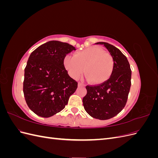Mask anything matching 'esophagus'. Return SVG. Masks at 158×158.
Returning a JSON list of instances; mask_svg holds the SVG:
<instances>
[{
  "mask_svg": "<svg viewBox=\"0 0 158 158\" xmlns=\"http://www.w3.org/2000/svg\"><path fill=\"white\" fill-rule=\"evenodd\" d=\"M78 86H84V84H82V82H78Z\"/></svg>",
  "mask_w": 158,
  "mask_h": 158,
  "instance_id": "obj_1",
  "label": "esophagus"
}]
</instances>
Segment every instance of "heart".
<instances>
[{
	"label": "heart",
	"instance_id": "1",
	"mask_svg": "<svg viewBox=\"0 0 158 158\" xmlns=\"http://www.w3.org/2000/svg\"><path fill=\"white\" fill-rule=\"evenodd\" d=\"M64 65L72 78H78L84 70L89 82L99 84L106 82L111 76L114 60L109 52L92 46L77 51L74 56L66 55Z\"/></svg>",
	"mask_w": 158,
	"mask_h": 158
}]
</instances>
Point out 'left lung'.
Returning a JSON list of instances; mask_svg holds the SVG:
<instances>
[{
  "label": "left lung",
  "instance_id": "left-lung-1",
  "mask_svg": "<svg viewBox=\"0 0 158 158\" xmlns=\"http://www.w3.org/2000/svg\"><path fill=\"white\" fill-rule=\"evenodd\" d=\"M103 45L114 60V69L110 78L100 84L86 85L87 94L83 98L84 109L91 117L107 120L116 116L125 107L131 85L130 64L122 52L106 42Z\"/></svg>",
  "mask_w": 158,
  "mask_h": 158
}]
</instances>
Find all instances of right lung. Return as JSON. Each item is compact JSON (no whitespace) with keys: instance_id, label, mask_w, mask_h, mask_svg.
<instances>
[{"instance_id":"right-lung-1","label":"right lung","mask_w":158,"mask_h":158,"mask_svg":"<svg viewBox=\"0 0 158 158\" xmlns=\"http://www.w3.org/2000/svg\"><path fill=\"white\" fill-rule=\"evenodd\" d=\"M75 47L50 41L33 51L24 70L23 92L27 106L37 115L50 117L62 111L78 87L65 69L64 59Z\"/></svg>"}]
</instances>
